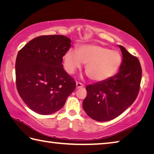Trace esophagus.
I'll list each match as a JSON object with an SVG mask.
<instances>
[{
    "mask_svg": "<svg viewBox=\"0 0 154 154\" xmlns=\"http://www.w3.org/2000/svg\"><path fill=\"white\" fill-rule=\"evenodd\" d=\"M76 86H77V88H82L84 87V85H83L82 83L77 82L76 83Z\"/></svg>",
    "mask_w": 154,
    "mask_h": 154,
    "instance_id": "obj_1",
    "label": "esophagus"
}]
</instances>
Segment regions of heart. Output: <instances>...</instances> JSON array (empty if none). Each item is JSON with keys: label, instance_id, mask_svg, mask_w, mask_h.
I'll use <instances>...</instances> for the list:
<instances>
[{"label": "heart", "instance_id": "1", "mask_svg": "<svg viewBox=\"0 0 154 154\" xmlns=\"http://www.w3.org/2000/svg\"><path fill=\"white\" fill-rule=\"evenodd\" d=\"M63 60L65 69L70 74L74 73L83 63H86L85 72L90 79L96 82L110 79L118 72L122 62L119 52L92 44L81 46L78 51L69 49Z\"/></svg>", "mask_w": 154, "mask_h": 154}]
</instances>
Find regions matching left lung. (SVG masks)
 I'll use <instances>...</instances> for the list:
<instances>
[{
    "label": "left lung",
    "instance_id": "obj_1",
    "mask_svg": "<svg viewBox=\"0 0 154 154\" xmlns=\"http://www.w3.org/2000/svg\"><path fill=\"white\" fill-rule=\"evenodd\" d=\"M123 60L119 71L106 81L88 85L83 102L85 113L98 122L118 117L136 100L140 90L142 69L136 56L119 45Z\"/></svg>",
    "mask_w": 154,
    "mask_h": 154
}]
</instances>
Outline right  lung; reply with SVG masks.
I'll use <instances>...</instances> for the list:
<instances>
[{
  "instance_id": "add662e5",
  "label": "right lung",
  "mask_w": 154,
  "mask_h": 154,
  "mask_svg": "<svg viewBox=\"0 0 154 154\" xmlns=\"http://www.w3.org/2000/svg\"><path fill=\"white\" fill-rule=\"evenodd\" d=\"M71 42L64 35H43L33 38L18 51L17 90L26 105L36 113L58 111L76 88L75 79L62 64Z\"/></svg>"
}]
</instances>
